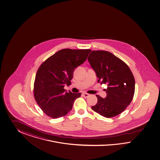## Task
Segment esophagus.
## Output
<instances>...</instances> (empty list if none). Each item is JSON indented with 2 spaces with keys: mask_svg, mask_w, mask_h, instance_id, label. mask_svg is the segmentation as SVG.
<instances>
[{
  "mask_svg": "<svg viewBox=\"0 0 160 160\" xmlns=\"http://www.w3.org/2000/svg\"><path fill=\"white\" fill-rule=\"evenodd\" d=\"M82 96H83V97H85V98H87V97L90 96V94H87V93H83V94H82Z\"/></svg>",
  "mask_w": 160,
  "mask_h": 160,
  "instance_id": "esophagus-1",
  "label": "esophagus"
}]
</instances>
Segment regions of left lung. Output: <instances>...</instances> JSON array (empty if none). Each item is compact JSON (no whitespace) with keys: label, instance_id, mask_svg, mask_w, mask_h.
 <instances>
[{"label":"left lung","instance_id":"8db88e82","mask_svg":"<svg viewBox=\"0 0 160 160\" xmlns=\"http://www.w3.org/2000/svg\"><path fill=\"white\" fill-rule=\"evenodd\" d=\"M87 59L98 78L97 82L107 84L106 97L96 95L98 101L92 107V110L106 118L121 114L131 103L135 92L130 68L121 59L104 50H93Z\"/></svg>","mask_w":160,"mask_h":160}]
</instances>
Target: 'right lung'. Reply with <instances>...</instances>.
Listing matches in <instances>:
<instances>
[{"instance_id": "right-lung-1", "label": "right lung", "mask_w": 160, "mask_h": 160, "mask_svg": "<svg viewBox=\"0 0 160 160\" xmlns=\"http://www.w3.org/2000/svg\"><path fill=\"white\" fill-rule=\"evenodd\" d=\"M91 51L64 48L40 65L36 74L33 93L37 103L47 116L57 118L72 110L74 100L82 93L65 92L64 87L70 85L75 68L86 60Z\"/></svg>"}]
</instances>
